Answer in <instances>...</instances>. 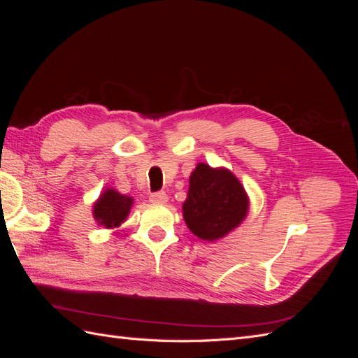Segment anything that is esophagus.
Returning a JSON list of instances; mask_svg holds the SVG:
<instances>
[{"instance_id": "1", "label": "esophagus", "mask_w": 358, "mask_h": 358, "mask_svg": "<svg viewBox=\"0 0 358 358\" xmlns=\"http://www.w3.org/2000/svg\"><path fill=\"white\" fill-rule=\"evenodd\" d=\"M149 200H150V203H155V204H166L169 197L166 192H155V194H150Z\"/></svg>"}]
</instances>
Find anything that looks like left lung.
Instances as JSON below:
<instances>
[{"instance_id": "left-lung-1", "label": "left lung", "mask_w": 358, "mask_h": 358, "mask_svg": "<svg viewBox=\"0 0 358 358\" xmlns=\"http://www.w3.org/2000/svg\"><path fill=\"white\" fill-rule=\"evenodd\" d=\"M249 197L233 171L199 162L189 176L182 215L189 231L206 242L222 239L248 215Z\"/></svg>"}]
</instances>
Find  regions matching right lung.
<instances>
[{
	"label": "right lung",
	"mask_w": 358,
	"mask_h": 358,
	"mask_svg": "<svg viewBox=\"0 0 358 358\" xmlns=\"http://www.w3.org/2000/svg\"><path fill=\"white\" fill-rule=\"evenodd\" d=\"M133 197L124 196L115 188H106L92 204V216L95 222L107 230L121 227L133 208Z\"/></svg>",
	"instance_id": "1"
}]
</instances>
